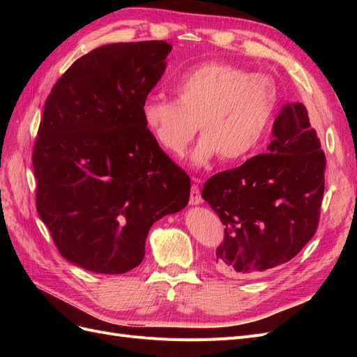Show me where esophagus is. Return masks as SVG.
<instances>
[{
	"instance_id": "1",
	"label": "esophagus",
	"mask_w": 357,
	"mask_h": 357,
	"mask_svg": "<svg viewBox=\"0 0 357 357\" xmlns=\"http://www.w3.org/2000/svg\"><path fill=\"white\" fill-rule=\"evenodd\" d=\"M193 180L197 181V178H193ZM189 202H190L192 205H199V204L202 202L201 192H199L198 185H192V188H190V199H189Z\"/></svg>"
}]
</instances>
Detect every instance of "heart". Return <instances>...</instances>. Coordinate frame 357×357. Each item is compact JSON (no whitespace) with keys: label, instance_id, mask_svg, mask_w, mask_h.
Wrapping results in <instances>:
<instances>
[{"label":"heart","instance_id":"heart-1","mask_svg":"<svg viewBox=\"0 0 357 357\" xmlns=\"http://www.w3.org/2000/svg\"><path fill=\"white\" fill-rule=\"evenodd\" d=\"M176 101L147 96L142 104L144 125L165 152L180 156L202 132L190 162L204 167L219 156L243 159L262 143L278 105L277 84L268 74L250 73L232 63L208 61L172 82Z\"/></svg>","mask_w":357,"mask_h":357}]
</instances>
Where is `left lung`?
<instances>
[{
  "instance_id": "1",
  "label": "left lung",
  "mask_w": 357,
  "mask_h": 357,
  "mask_svg": "<svg viewBox=\"0 0 357 357\" xmlns=\"http://www.w3.org/2000/svg\"><path fill=\"white\" fill-rule=\"evenodd\" d=\"M266 153L210 177L202 198L225 225L215 265L252 278L294 259L317 231L326 158L304 104H286Z\"/></svg>"
}]
</instances>
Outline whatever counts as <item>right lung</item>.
Here are the masks:
<instances>
[{
  "instance_id": "right-lung-1",
  "label": "right lung",
  "mask_w": 357,
  "mask_h": 357,
  "mask_svg": "<svg viewBox=\"0 0 357 357\" xmlns=\"http://www.w3.org/2000/svg\"><path fill=\"white\" fill-rule=\"evenodd\" d=\"M171 49L158 40L96 47L46 100L32 153L37 211L59 253L86 271H131L152 225L188 205L189 176L142 116Z\"/></svg>"
}]
</instances>
